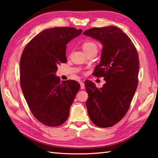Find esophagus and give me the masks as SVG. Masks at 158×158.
I'll list each match as a JSON object with an SVG mask.
<instances>
[{
  "instance_id": "obj_1",
  "label": "esophagus",
  "mask_w": 158,
  "mask_h": 158,
  "mask_svg": "<svg viewBox=\"0 0 158 158\" xmlns=\"http://www.w3.org/2000/svg\"><path fill=\"white\" fill-rule=\"evenodd\" d=\"M80 85H81V89H84L85 85H84V82H82V81L80 82Z\"/></svg>"
}]
</instances>
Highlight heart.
<instances>
[{
    "instance_id": "obj_1",
    "label": "heart",
    "mask_w": 158,
    "mask_h": 158,
    "mask_svg": "<svg viewBox=\"0 0 158 158\" xmlns=\"http://www.w3.org/2000/svg\"><path fill=\"white\" fill-rule=\"evenodd\" d=\"M82 48L83 50H84V52L85 53L93 49H98V46L95 42H93L92 41H86L83 43Z\"/></svg>"
}]
</instances>
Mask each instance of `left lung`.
<instances>
[{
	"label": "left lung",
	"mask_w": 158,
	"mask_h": 158,
	"mask_svg": "<svg viewBox=\"0 0 158 158\" xmlns=\"http://www.w3.org/2000/svg\"><path fill=\"white\" fill-rule=\"evenodd\" d=\"M84 34L102 44L100 62L93 74L103 77L105 81L100 89L92 81H85L88 114L97 126L111 127L126 114L137 88V51L130 37L116 26L92 28Z\"/></svg>",
	"instance_id": "left-lung-1"
}]
</instances>
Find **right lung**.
I'll use <instances>...</instances> for the list:
<instances>
[{
    "label": "right lung",
    "mask_w": 158,
    "mask_h": 158,
    "mask_svg": "<svg viewBox=\"0 0 158 158\" xmlns=\"http://www.w3.org/2000/svg\"><path fill=\"white\" fill-rule=\"evenodd\" d=\"M82 33L81 29L56 27L46 29L26 45L20 60L21 90L35 118L56 127L68 119L80 84L62 81L56 76L58 65L67 62V44Z\"/></svg>",
    "instance_id": "right-lung-1"
}]
</instances>
